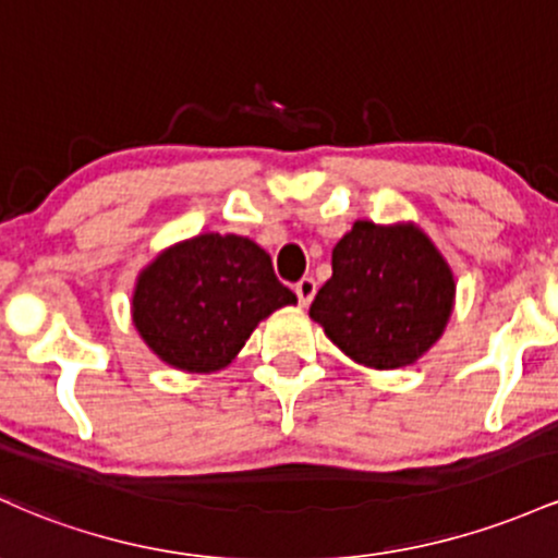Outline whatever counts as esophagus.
<instances>
[{"label": "esophagus", "instance_id": "34e87169", "mask_svg": "<svg viewBox=\"0 0 558 558\" xmlns=\"http://www.w3.org/2000/svg\"><path fill=\"white\" fill-rule=\"evenodd\" d=\"M296 296H299V304H302V307H307V304L312 302V299H315V293H317V283L312 278H302L296 283Z\"/></svg>", "mask_w": 558, "mask_h": 558}]
</instances>
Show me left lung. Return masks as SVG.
<instances>
[{
    "label": "left lung",
    "instance_id": "1",
    "mask_svg": "<svg viewBox=\"0 0 558 558\" xmlns=\"http://www.w3.org/2000/svg\"><path fill=\"white\" fill-rule=\"evenodd\" d=\"M330 265L333 275L310 317L347 357L395 371L437 344L456 302V278L424 230L357 219L333 246Z\"/></svg>",
    "mask_w": 558,
    "mask_h": 558
}]
</instances>
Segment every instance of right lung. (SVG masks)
<instances>
[{"label": "right lung", "mask_w": 558, "mask_h": 558, "mask_svg": "<svg viewBox=\"0 0 558 558\" xmlns=\"http://www.w3.org/2000/svg\"><path fill=\"white\" fill-rule=\"evenodd\" d=\"M296 304L272 259L241 235L204 232L174 243L140 272L132 320L153 354L177 371L214 373L235 360L251 330Z\"/></svg>", "instance_id": "1"}]
</instances>
